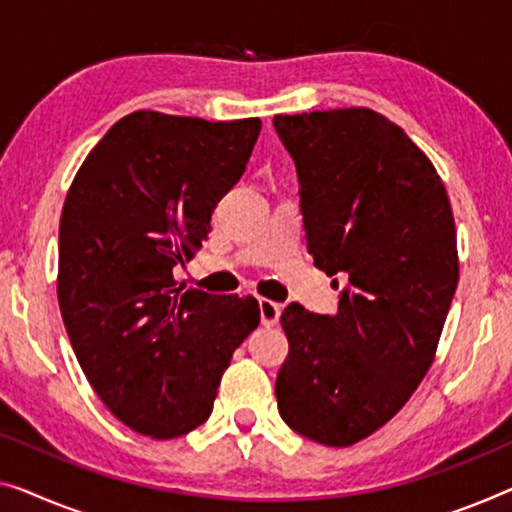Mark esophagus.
I'll use <instances>...</instances> for the list:
<instances>
[{
  "label": "esophagus",
  "instance_id": "esophagus-1",
  "mask_svg": "<svg viewBox=\"0 0 512 512\" xmlns=\"http://www.w3.org/2000/svg\"><path fill=\"white\" fill-rule=\"evenodd\" d=\"M282 305L271 299H259V317H262L264 326H276L280 322Z\"/></svg>",
  "mask_w": 512,
  "mask_h": 512
}]
</instances>
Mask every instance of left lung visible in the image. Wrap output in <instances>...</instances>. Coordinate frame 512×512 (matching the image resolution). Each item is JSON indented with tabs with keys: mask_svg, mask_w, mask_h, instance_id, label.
I'll return each instance as SVG.
<instances>
[{
	"mask_svg": "<svg viewBox=\"0 0 512 512\" xmlns=\"http://www.w3.org/2000/svg\"><path fill=\"white\" fill-rule=\"evenodd\" d=\"M273 126L315 266L347 278L335 315L282 312L278 411L317 444L352 446L398 414L437 354L460 280L451 202L430 158L375 110L276 114Z\"/></svg>",
	"mask_w": 512,
	"mask_h": 512,
	"instance_id": "8db88e82",
	"label": "left lung"
}]
</instances>
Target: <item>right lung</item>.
I'll return each mask as SVG.
<instances>
[{
  "label": "right lung",
  "instance_id": "right-lung-1",
  "mask_svg": "<svg viewBox=\"0 0 512 512\" xmlns=\"http://www.w3.org/2000/svg\"><path fill=\"white\" fill-rule=\"evenodd\" d=\"M262 121L137 110L89 151L59 220L57 299L73 352L114 416L151 439L207 421L234 349L257 329L253 296L183 289L211 213Z\"/></svg>",
  "mask_w": 512,
  "mask_h": 512
}]
</instances>
